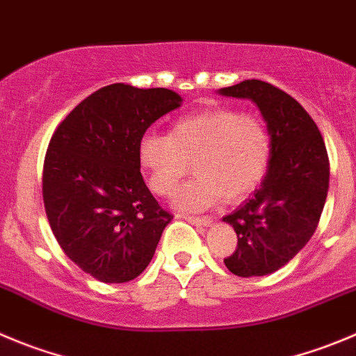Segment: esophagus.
I'll list each match as a JSON object with an SVG mask.
<instances>
[{
	"label": "esophagus",
	"mask_w": 356,
	"mask_h": 356,
	"mask_svg": "<svg viewBox=\"0 0 356 356\" xmlns=\"http://www.w3.org/2000/svg\"><path fill=\"white\" fill-rule=\"evenodd\" d=\"M182 218L188 219L189 223H193V225H204V227H207V225L212 223V218H209V216H189V214H182Z\"/></svg>",
	"instance_id": "34e87169"
}]
</instances>
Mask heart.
I'll list each match as a JSON object with an SVG mask.
<instances>
[{"label":"heart","mask_w":356,"mask_h":356,"mask_svg":"<svg viewBox=\"0 0 356 356\" xmlns=\"http://www.w3.org/2000/svg\"><path fill=\"white\" fill-rule=\"evenodd\" d=\"M138 158L149 186L161 197L174 193L193 161L197 175L182 184L175 204L202 211L223 197L241 200L264 182L272 158L270 129L254 114L214 108L179 119L168 135L145 133Z\"/></svg>","instance_id":"obj_1"}]
</instances>
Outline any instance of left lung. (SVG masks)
<instances>
[{
    "label": "left lung",
    "mask_w": 356,
    "mask_h": 356,
    "mask_svg": "<svg viewBox=\"0 0 356 356\" xmlns=\"http://www.w3.org/2000/svg\"><path fill=\"white\" fill-rule=\"evenodd\" d=\"M221 95L251 98L272 137L268 172L254 195L223 221L237 234V248L225 258L241 277L267 275L286 265L316 232L330 179L320 129L300 103L283 89L249 79Z\"/></svg>",
    "instance_id": "1"
}]
</instances>
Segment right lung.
Wrapping results in <instances>:
<instances>
[{"instance_id": "add662e5", "label": "right lung", "mask_w": 356, "mask_h": 356, "mask_svg": "<svg viewBox=\"0 0 356 356\" xmlns=\"http://www.w3.org/2000/svg\"><path fill=\"white\" fill-rule=\"evenodd\" d=\"M181 102L165 88L111 84L52 133L42 175L45 214L66 257L102 283L140 275L174 219L142 179L138 144Z\"/></svg>"}]
</instances>
